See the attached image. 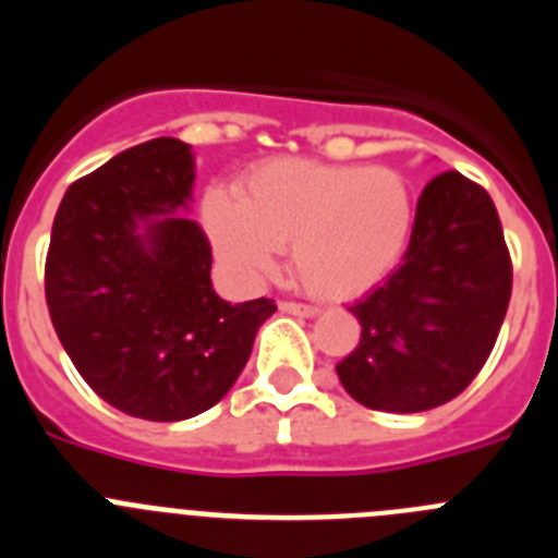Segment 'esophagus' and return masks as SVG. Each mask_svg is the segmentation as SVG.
Returning a JSON list of instances; mask_svg holds the SVG:
<instances>
[{"instance_id": "esophagus-1", "label": "esophagus", "mask_w": 558, "mask_h": 558, "mask_svg": "<svg viewBox=\"0 0 558 558\" xmlns=\"http://www.w3.org/2000/svg\"><path fill=\"white\" fill-rule=\"evenodd\" d=\"M279 310H282V313H290V315H302V318H313V315H318V307H313V304L282 302L279 304Z\"/></svg>"}]
</instances>
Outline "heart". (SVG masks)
<instances>
[{
    "label": "heart",
    "instance_id": "heart-1",
    "mask_svg": "<svg viewBox=\"0 0 558 558\" xmlns=\"http://www.w3.org/2000/svg\"><path fill=\"white\" fill-rule=\"evenodd\" d=\"M416 220L411 181L393 167L270 159L245 172L240 198L211 192L204 223L220 263L259 282L290 245L293 276L318 299L343 302L399 265Z\"/></svg>",
    "mask_w": 558,
    "mask_h": 558
}]
</instances>
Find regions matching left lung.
Listing matches in <instances>:
<instances>
[{
	"instance_id": "obj_1",
	"label": "left lung",
	"mask_w": 558,
	"mask_h": 558,
	"mask_svg": "<svg viewBox=\"0 0 558 558\" xmlns=\"http://www.w3.org/2000/svg\"><path fill=\"white\" fill-rule=\"evenodd\" d=\"M511 299V256L489 192L458 170L422 190L402 265L349 313L360 343L335 372L360 405L418 413L470 386Z\"/></svg>"
}]
</instances>
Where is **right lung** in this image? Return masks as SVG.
Listing matches in <instances>:
<instances>
[{
    "mask_svg": "<svg viewBox=\"0 0 558 558\" xmlns=\"http://www.w3.org/2000/svg\"><path fill=\"white\" fill-rule=\"evenodd\" d=\"M192 147L142 142L75 181L49 236L47 307L61 347L108 405L181 422L218 405L245 368L270 299L229 304L190 209Z\"/></svg>",
    "mask_w": 558,
    "mask_h": 558,
    "instance_id": "obj_1",
    "label": "right lung"
}]
</instances>
